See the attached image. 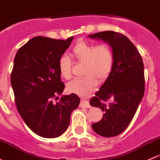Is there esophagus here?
Segmentation results:
<instances>
[{
  "mask_svg": "<svg viewBox=\"0 0 160 160\" xmlns=\"http://www.w3.org/2000/svg\"><path fill=\"white\" fill-rule=\"evenodd\" d=\"M80 107H86V108H90V107H91V106L90 105V102H89V101H87V100H81V101H80Z\"/></svg>",
  "mask_w": 160,
  "mask_h": 160,
  "instance_id": "1",
  "label": "esophagus"
}]
</instances>
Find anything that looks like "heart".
Instances as JSON below:
<instances>
[{"instance_id":"obj_1","label":"heart","mask_w":160,"mask_h":160,"mask_svg":"<svg viewBox=\"0 0 160 160\" xmlns=\"http://www.w3.org/2000/svg\"><path fill=\"white\" fill-rule=\"evenodd\" d=\"M71 55L79 63H83V75L80 79L69 82L67 90L69 93L86 97L93 92L98 85V80L103 81L110 76L114 65V52L110 44H99L80 41L75 45ZM59 70L63 78L69 80L72 77L71 60L63 55L59 60Z\"/></svg>"}]
</instances>
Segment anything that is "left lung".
I'll use <instances>...</instances> for the list:
<instances>
[{
	"label": "left lung",
	"instance_id": "8db88e82",
	"mask_svg": "<svg viewBox=\"0 0 160 160\" xmlns=\"http://www.w3.org/2000/svg\"><path fill=\"white\" fill-rule=\"evenodd\" d=\"M89 37L107 42L115 58L112 72L90 101L92 107L104 112L101 120L92 124V128L102 137H116L127 128L143 97V62L137 48L122 33L108 31Z\"/></svg>",
	"mask_w": 160,
	"mask_h": 160
}]
</instances>
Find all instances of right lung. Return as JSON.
<instances>
[{"mask_svg":"<svg viewBox=\"0 0 160 160\" xmlns=\"http://www.w3.org/2000/svg\"><path fill=\"white\" fill-rule=\"evenodd\" d=\"M73 37L66 40L35 37L17 52L11 75L17 109L34 133L44 138L60 137L68 128L70 115L80 104L75 93L63 96L59 60Z\"/></svg>","mask_w":160,"mask_h":160,"instance_id":"obj_1","label":"right lung"}]
</instances>
